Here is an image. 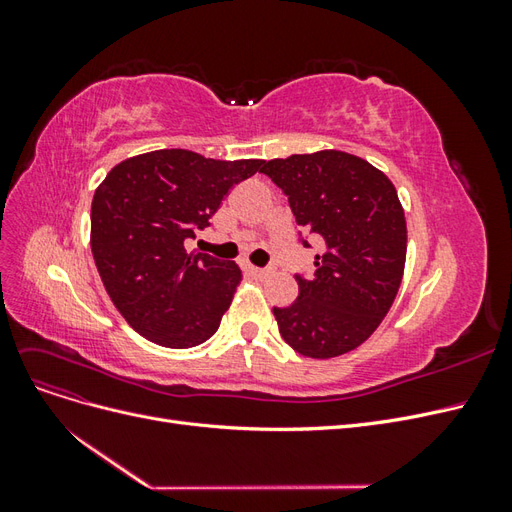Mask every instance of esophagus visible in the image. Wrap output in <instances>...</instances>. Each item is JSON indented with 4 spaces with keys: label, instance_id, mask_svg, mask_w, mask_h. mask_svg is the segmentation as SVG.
<instances>
[{
    "label": "esophagus",
    "instance_id": "34e87169",
    "mask_svg": "<svg viewBox=\"0 0 512 512\" xmlns=\"http://www.w3.org/2000/svg\"><path fill=\"white\" fill-rule=\"evenodd\" d=\"M245 269H247V273H250L252 277H256V280H262V277H267V275H269V271H267V269H260V267H252V265H247Z\"/></svg>",
    "mask_w": 512,
    "mask_h": 512
}]
</instances>
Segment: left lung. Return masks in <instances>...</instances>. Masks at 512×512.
I'll return each instance as SVG.
<instances>
[{
  "label": "left lung",
  "instance_id": "1",
  "mask_svg": "<svg viewBox=\"0 0 512 512\" xmlns=\"http://www.w3.org/2000/svg\"><path fill=\"white\" fill-rule=\"evenodd\" d=\"M260 173L282 188L297 224L327 250L316 256L312 280L294 275L297 301L273 307L284 342L312 359L359 348L389 314L404 277L408 230L395 185L337 149L269 160Z\"/></svg>",
  "mask_w": 512,
  "mask_h": 512
}]
</instances>
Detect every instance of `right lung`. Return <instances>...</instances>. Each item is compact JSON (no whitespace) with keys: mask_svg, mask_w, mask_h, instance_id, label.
<instances>
[{"mask_svg":"<svg viewBox=\"0 0 512 512\" xmlns=\"http://www.w3.org/2000/svg\"><path fill=\"white\" fill-rule=\"evenodd\" d=\"M265 160H211L158 149L119 162L91 203V254L119 314L149 342L192 348L218 331L241 269L188 254L185 239L209 226L228 190Z\"/></svg>","mask_w":512,"mask_h":512,"instance_id":"1","label":"right lung"}]
</instances>
